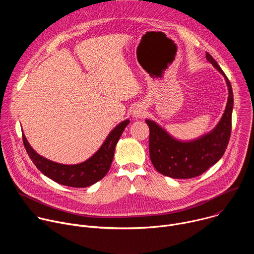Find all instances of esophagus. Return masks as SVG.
<instances>
[{
  "instance_id": "obj_1",
  "label": "esophagus",
  "mask_w": 254,
  "mask_h": 254,
  "mask_svg": "<svg viewBox=\"0 0 254 254\" xmlns=\"http://www.w3.org/2000/svg\"><path fill=\"white\" fill-rule=\"evenodd\" d=\"M133 118H136V119H139V118H141L143 115H144V112L142 111V108H140V107H136V108H134V111H133Z\"/></svg>"
}]
</instances>
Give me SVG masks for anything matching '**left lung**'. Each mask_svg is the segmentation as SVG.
I'll return each mask as SVG.
<instances>
[{
  "instance_id": "8db88e82",
  "label": "left lung",
  "mask_w": 254,
  "mask_h": 254,
  "mask_svg": "<svg viewBox=\"0 0 254 254\" xmlns=\"http://www.w3.org/2000/svg\"><path fill=\"white\" fill-rule=\"evenodd\" d=\"M206 58L226 80L229 95L225 112L211 132L191 141L175 139L155 122L146 120L150 128V158L156 170L164 176L174 179L200 176L222 158L228 146L232 125V87L223 70L208 52Z\"/></svg>"
}]
</instances>
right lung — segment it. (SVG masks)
Masks as SVG:
<instances>
[{
    "instance_id": "add662e5",
    "label": "right lung",
    "mask_w": 254,
    "mask_h": 254,
    "mask_svg": "<svg viewBox=\"0 0 254 254\" xmlns=\"http://www.w3.org/2000/svg\"><path fill=\"white\" fill-rule=\"evenodd\" d=\"M129 121H124L108 134L100 149L88 160L77 165H62L49 161L36 153L23 133L24 147L37 169L56 183L74 188H85L98 182L113 163L117 143Z\"/></svg>"
}]
</instances>
